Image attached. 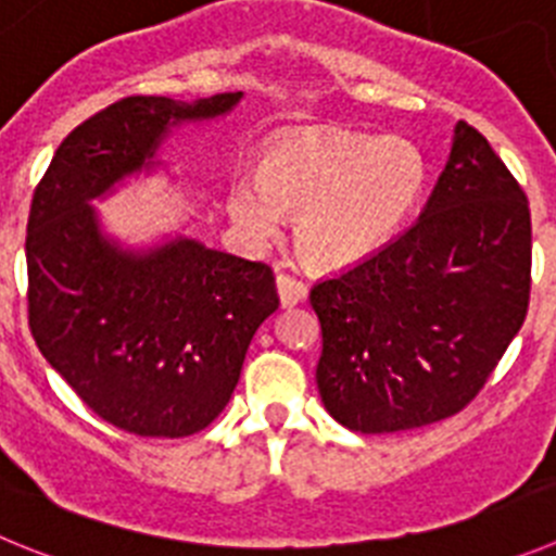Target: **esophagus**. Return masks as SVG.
<instances>
[{
  "label": "esophagus",
  "instance_id": "esophagus-1",
  "mask_svg": "<svg viewBox=\"0 0 556 556\" xmlns=\"http://www.w3.org/2000/svg\"><path fill=\"white\" fill-rule=\"evenodd\" d=\"M277 290H279V302H282V307H296L299 302L307 299V285H304L302 279L290 277V274H279Z\"/></svg>",
  "mask_w": 556,
  "mask_h": 556
}]
</instances>
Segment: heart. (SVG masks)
I'll return each instance as SVG.
<instances>
[{
	"mask_svg": "<svg viewBox=\"0 0 556 556\" xmlns=\"http://www.w3.org/2000/svg\"><path fill=\"white\" fill-rule=\"evenodd\" d=\"M421 149L346 129H290L263 149L257 177L229 185L232 222L254 238L296 216V249L315 268H346L388 247L427 193Z\"/></svg>",
	"mask_w": 556,
	"mask_h": 556,
	"instance_id": "b5f03b06",
	"label": "heart"
}]
</instances>
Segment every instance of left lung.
I'll list each match as a JSON object with an SVG mask.
<instances>
[{
    "label": "left lung",
    "mask_w": 556,
    "mask_h": 556,
    "mask_svg": "<svg viewBox=\"0 0 556 556\" xmlns=\"http://www.w3.org/2000/svg\"><path fill=\"white\" fill-rule=\"evenodd\" d=\"M529 288L527 193L484 135L459 122L418 222L309 290L324 407L363 434L459 413L521 329Z\"/></svg>",
    "instance_id": "1"
}]
</instances>
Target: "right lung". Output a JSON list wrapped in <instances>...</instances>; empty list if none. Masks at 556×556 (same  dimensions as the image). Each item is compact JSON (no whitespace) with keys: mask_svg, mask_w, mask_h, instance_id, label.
Listing matches in <instances>:
<instances>
[{"mask_svg":"<svg viewBox=\"0 0 556 556\" xmlns=\"http://www.w3.org/2000/svg\"><path fill=\"white\" fill-rule=\"evenodd\" d=\"M241 99H122L68 132L33 193L29 332L74 393L124 432L188 438L216 421L279 296L266 263L185 235L122 247L91 202L154 172L174 127L227 116Z\"/></svg>","mask_w":556,"mask_h":556,"instance_id":"right-lung-1","label":"right lung"}]
</instances>
